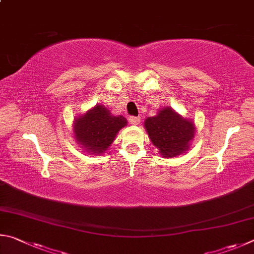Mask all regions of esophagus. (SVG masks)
<instances>
[{
    "instance_id": "1",
    "label": "esophagus",
    "mask_w": 254,
    "mask_h": 254,
    "mask_svg": "<svg viewBox=\"0 0 254 254\" xmlns=\"http://www.w3.org/2000/svg\"><path fill=\"white\" fill-rule=\"evenodd\" d=\"M129 122L131 125H138L140 123V117H130Z\"/></svg>"
}]
</instances>
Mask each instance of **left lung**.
Returning <instances> with one entry per match:
<instances>
[{
    "label": "left lung",
    "instance_id": "1",
    "mask_svg": "<svg viewBox=\"0 0 254 254\" xmlns=\"http://www.w3.org/2000/svg\"><path fill=\"white\" fill-rule=\"evenodd\" d=\"M144 125L149 139L166 158L188 152L195 135L194 124L170 107L162 108L155 117H148Z\"/></svg>",
    "mask_w": 254,
    "mask_h": 254
}]
</instances>
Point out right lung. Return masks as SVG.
I'll return each mask as SVG.
<instances>
[{"label": "right lung", "instance_id": "1", "mask_svg": "<svg viewBox=\"0 0 254 254\" xmlns=\"http://www.w3.org/2000/svg\"><path fill=\"white\" fill-rule=\"evenodd\" d=\"M127 125L122 115L113 116L106 107L96 105L74 119V138L84 152L99 155L113 144L117 132Z\"/></svg>", "mask_w": 254, "mask_h": 254}]
</instances>
